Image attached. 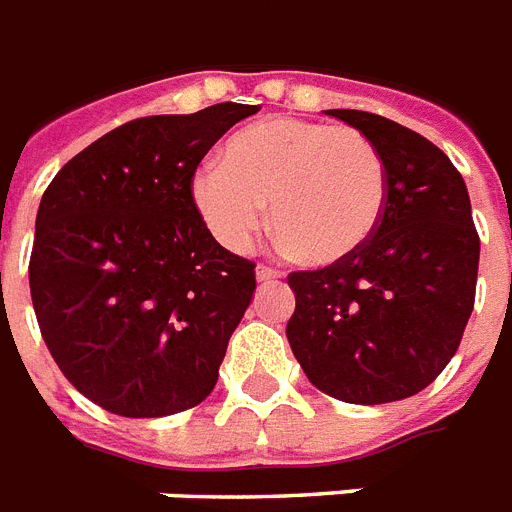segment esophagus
<instances>
[{
    "instance_id": "obj_1",
    "label": "esophagus",
    "mask_w": 512,
    "mask_h": 512,
    "mask_svg": "<svg viewBox=\"0 0 512 512\" xmlns=\"http://www.w3.org/2000/svg\"><path fill=\"white\" fill-rule=\"evenodd\" d=\"M284 273L276 271V268H271V265H257V281L260 284H271V281H279Z\"/></svg>"
}]
</instances>
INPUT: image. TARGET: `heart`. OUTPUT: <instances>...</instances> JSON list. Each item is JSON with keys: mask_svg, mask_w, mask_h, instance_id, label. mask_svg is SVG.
I'll list each match as a JSON object with an SVG mask.
<instances>
[{"mask_svg": "<svg viewBox=\"0 0 512 512\" xmlns=\"http://www.w3.org/2000/svg\"><path fill=\"white\" fill-rule=\"evenodd\" d=\"M223 164H204L191 199L209 233L247 252L265 225L303 263L329 265L369 241L388 207L390 177L372 138L353 127L263 119L225 140Z\"/></svg>", "mask_w": 512, "mask_h": 512, "instance_id": "b5f03b06", "label": "heart"}]
</instances>
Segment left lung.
Returning <instances> with one entry per match:
<instances>
[{"label": "left lung", "mask_w": 512, "mask_h": 512, "mask_svg": "<svg viewBox=\"0 0 512 512\" xmlns=\"http://www.w3.org/2000/svg\"><path fill=\"white\" fill-rule=\"evenodd\" d=\"M388 164V207L366 244L319 271L289 273L292 353L345 404H388L428 388L460 348L476 303L481 241L465 180L420 132L332 108Z\"/></svg>", "instance_id": "obj_1"}]
</instances>
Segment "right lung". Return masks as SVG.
<instances>
[{"label": "right lung", "mask_w": 512, "mask_h": 512, "mask_svg": "<svg viewBox=\"0 0 512 512\" xmlns=\"http://www.w3.org/2000/svg\"><path fill=\"white\" fill-rule=\"evenodd\" d=\"M255 106L143 116L52 177L28 284L47 350L92 404L167 417L212 393L255 295V263L220 247L193 207L207 151Z\"/></svg>", "instance_id": "add662e5"}]
</instances>
